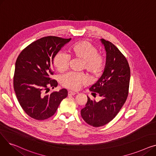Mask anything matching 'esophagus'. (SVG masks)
I'll return each instance as SVG.
<instances>
[{
	"instance_id": "obj_1",
	"label": "esophagus",
	"mask_w": 156,
	"mask_h": 156,
	"mask_svg": "<svg viewBox=\"0 0 156 156\" xmlns=\"http://www.w3.org/2000/svg\"><path fill=\"white\" fill-rule=\"evenodd\" d=\"M76 94V93L74 92H72V91H69L68 92V95H75Z\"/></svg>"
}]
</instances>
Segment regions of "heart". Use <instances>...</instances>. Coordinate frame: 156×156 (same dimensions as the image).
Returning <instances> with one entry per match:
<instances>
[{
    "mask_svg": "<svg viewBox=\"0 0 156 156\" xmlns=\"http://www.w3.org/2000/svg\"><path fill=\"white\" fill-rule=\"evenodd\" d=\"M69 55L64 52H57L54 57L53 64L56 69L64 72L69 67L70 57L82 60V68L92 75H97L101 72L104 65V59L98 53L97 48L88 41L77 42L69 51ZM87 81V78L82 73H69L62 77L64 87L77 90Z\"/></svg>",
    "mask_w": 156,
    "mask_h": 156,
    "instance_id": "b5f03b06",
    "label": "heart"
}]
</instances>
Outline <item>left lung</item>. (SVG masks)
I'll return each instance as SVG.
<instances>
[{
  "instance_id": "obj_1",
  "label": "left lung",
  "mask_w": 156,
  "mask_h": 156,
  "mask_svg": "<svg viewBox=\"0 0 156 156\" xmlns=\"http://www.w3.org/2000/svg\"><path fill=\"white\" fill-rule=\"evenodd\" d=\"M101 41L106 51L105 66L90 90L99 94L102 99L96 102L87 96L85 107L81 110L84 121L94 127L104 126L115 118L126 101L130 80V68L125 55L109 41Z\"/></svg>"
}]
</instances>
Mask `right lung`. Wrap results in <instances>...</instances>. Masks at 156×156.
<instances>
[{"label": "right lung", "mask_w": 156, "mask_h": 156, "mask_svg": "<svg viewBox=\"0 0 156 156\" xmlns=\"http://www.w3.org/2000/svg\"><path fill=\"white\" fill-rule=\"evenodd\" d=\"M71 39L54 36L41 38L24 48L16 59L14 89L22 109L32 118L44 120L51 117L68 96L65 88L46 93L49 88L58 84L51 78L54 74V57Z\"/></svg>", "instance_id": "add662e5"}]
</instances>
